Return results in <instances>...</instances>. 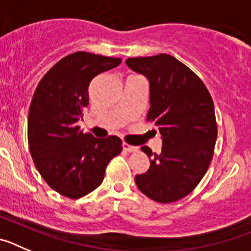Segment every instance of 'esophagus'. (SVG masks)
Listing matches in <instances>:
<instances>
[{"label":"esophagus","instance_id":"esophagus-1","mask_svg":"<svg viewBox=\"0 0 251 251\" xmlns=\"http://www.w3.org/2000/svg\"><path fill=\"white\" fill-rule=\"evenodd\" d=\"M123 150L127 151V152H137V151H138V147H136V146H130V145H128V143H126V142H124Z\"/></svg>","mask_w":251,"mask_h":251}]
</instances>
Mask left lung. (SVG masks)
Returning a JSON list of instances; mask_svg holds the SVG:
<instances>
[{
	"mask_svg": "<svg viewBox=\"0 0 251 251\" xmlns=\"http://www.w3.org/2000/svg\"><path fill=\"white\" fill-rule=\"evenodd\" d=\"M126 64L150 81L147 121L162 137L158 154L141 148L151 166L134 181L152 200L175 202L200 183L210 166L217 138L214 101L200 77L171 55L129 57Z\"/></svg>",
	"mask_w": 251,
	"mask_h": 251,
	"instance_id": "left-lung-1",
	"label": "left lung"
}]
</instances>
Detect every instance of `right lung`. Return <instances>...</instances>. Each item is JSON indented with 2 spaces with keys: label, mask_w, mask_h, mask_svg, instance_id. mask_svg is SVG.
<instances>
[{
  "label": "right lung",
  "mask_w": 251,
  "mask_h": 251,
  "mask_svg": "<svg viewBox=\"0 0 251 251\" xmlns=\"http://www.w3.org/2000/svg\"><path fill=\"white\" fill-rule=\"evenodd\" d=\"M121 63L119 57L77 51L57 61L34 93L27 119L31 157L46 183L69 199L98 187L110 159L122 152L117 136L95 138L77 126L93 77Z\"/></svg>",
  "instance_id": "1"
}]
</instances>
